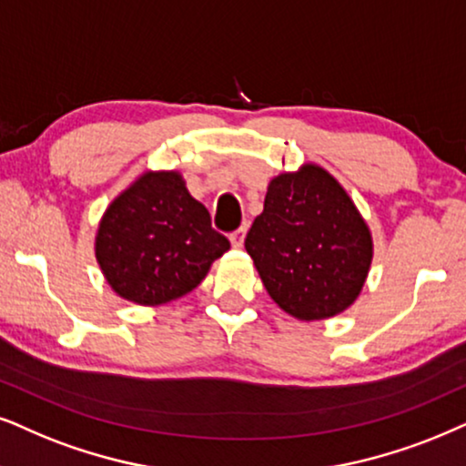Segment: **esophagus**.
<instances>
[{"mask_svg":"<svg viewBox=\"0 0 466 466\" xmlns=\"http://www.w3.org/2000/svg\"><path fill=\"white\" fill-rule=\"evenodd\" d=\"M245 234H247V226L238 228L237 232L229 234V240H232V247H243V243H245Z\"/></svg>","mask_w":466,"mask_h":466,"instance_id":"34e87169","label":"esophagus"}]
</instances>
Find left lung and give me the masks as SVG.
I'll use <instances>...</instances> for the list:
<instances>
[{
    "instance_id": "obj_1",
    "label": "left lung",
    "mask_w": 466,
    "mask_h": 466,
    "mask_svg": "<svg viewBox=\"0 0 466 466\" xmlns=\"http://www.w3.org/2000/svg\"><path fill=\"white\" fill-rule=\"evenodd\" d=\"M270 299L299 320L355 303L372 264V234L349 193L318 165L270 180L245 238Z\"/></svg>"
}]
</instances>
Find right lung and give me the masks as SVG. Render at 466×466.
Returning <instances> with one entry per match:
<instances>
[{"instance_id":"1","label":"right lung","mask_w":466,"mask_h":466,"mask_svg":"<svg viewBox=\"0 0 466 466\" xmlns=\"http://www.w3.org/2000/svg\"><path fill=\"white\" fill-rule=\"evenodd\" d=\"M229 240L187 191L178 172H146L105 210L96 260L114 292L139 305H163L191 292Z\"/></svg>"}]
</instances>
